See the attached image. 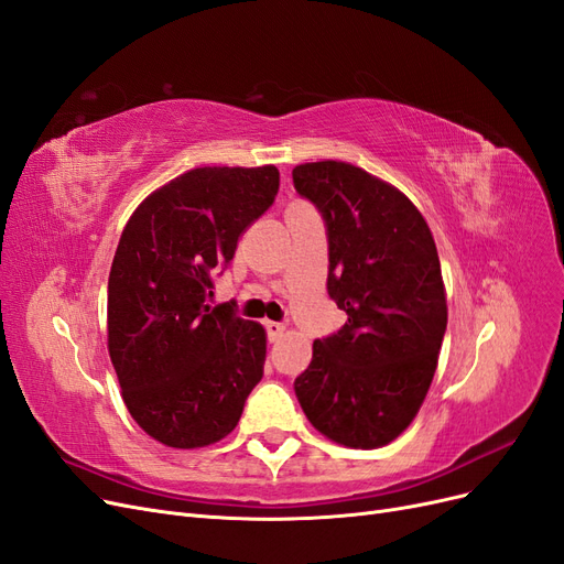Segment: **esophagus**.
Returning <instances> with one entry per match:
<instances>
[{"mask_svg":"<svg viewBox=\"0 0 564 564\" xmlns=\"http://www.w3.org/2000/svg\"><path fill=\"white\" fill-rule=\"evenodd\" d=\"M284 324L282 322H273V319H268L265 322V332H268V338L270 340H278V338H282V334H284Z\"/></svg>","mask_w":564,"mask_h":564,"instance_id":"34e87169","label":"esophagus"}]
</instances>
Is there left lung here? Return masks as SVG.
<instances>
[{
    "label": "left lung",
    "instance_id": "left-lung-1",
    "mask_svg": "<svg viewBox=\"0 0 564 564\" xmlns=\"http://www.w3.org/2000/svg\"><path fill=\"white\" fill-rule=\"evenodd\" d=\"M326 226L328 296L347 313L315 340L294 390L317 432L347 448L394 441L430 390L448 324L438 251L399 188L340 161L296 165Z\"/></svg>",
    "mask_w": 564,
    "mask_h": 564
}]
</instances>
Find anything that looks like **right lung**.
Returning a JSON list of instances; mask_svg holds the SVG:
<instances>
[{"label":"right lung","mask_w":564,"mask_h":564,"mask_svg":"<svg viewBox=\"0 0 564 564\" xmlns=\"http://www.w3.org/2000/svg\"><path fill=\"white\" fill-rule=\"evenodd\" d=\"M278 188L275 165L196 167L153 191L121 232L107 289L109 357L130 415L170 448L230 434L263 378V326L207 299Z\"/></svg>","instance_id":"add662e5"}]
</instances>
